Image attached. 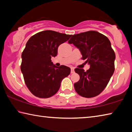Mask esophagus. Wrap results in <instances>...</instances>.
<instances>
[{
    "instance_id": "obj_1",
    "label": "esophagus",
    "mask_w": 132,
    "mask_h": 132,
    "mask_svg": "<svg viewBox=\"0 0 132 132\" xmlns=\"http://www.w3.org/2000/svg\"><path fill=\"white\" fill-rule=\"evenodd\" d=\"M74 73V68H71V73Z\"/></svg>"
}]
</instances>
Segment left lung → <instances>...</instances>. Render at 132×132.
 Listing matches in <instances>:
<instances>
[{
  "mask_svg": "<svg viewBox=\"0 0 132 132\" xmlns=\"http://www.w3.org/2000/svg\"><path fill=\"white\" fill-rule=\"evenodd\" d=\"M68 43L77 47L81 58L90 64L87 71L74 69L80 77L74 83V89L82 97L96 96L106 87L115 70L116 54L111 43L106 36L94 30L74 35Z\"/></svg>",
  "mask_w": 132,
  "mask_h": 132,
  "instance_id": "8db88e82",
  "label": "left lung"
}]
</instances>
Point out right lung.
<instances>
[{"mask_svg":"<svg viewBox=\"0 0 132 132\" xmlns=\"http://www.w3.org/2000/svg\"><path fill=\"white\" fill-rule=\"evenodd\" d=\"M66 35L53 30L40 32L31 37L22 53L21 70L30 92L40 98H48L58 92L62 80L70 73V68L57 67L51 62L58 48L70 39Z\"/></svg>","mask_w":132,"mask_h":132,"instance_id":"1","label":"right lung"}]
</instances>
